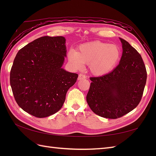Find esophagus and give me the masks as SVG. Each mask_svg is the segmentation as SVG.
<instances>
[{"mask_svg":"<svg viewBox=\"0 0 156 156\" xmlns=\"http://www.w3.org/2000/svg\"><path fill=\"white\" fill-rule=\"evenodd\" d=\"M87 78V76H86L85 75L82 74H80L78 76V80H82V79H85Z\"/></svg>","mask_w":156,"mask_h":156,"instance_id":"34e87169","label":"esophagus"}]
</instances>
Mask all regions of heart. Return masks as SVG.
Here are the masks:
<instances>
[{
  "mask_svg": "<svg viewBox=\"0 0 156 156\" xmlns=\"http://www.w3.org/2000/svg\"><path fill=\"white\" fill-rule=\"evenodd\" d=\"M121 50L117 45L100 41L86 43L79 46L78 52L71 50L68 58L76 67L88 64L92 74L102 76L108 74L117 65L121 58Z\"/></svg>",
  "mask_w": 156,
  "mask_h": 156,
  "instance_id": "heart-1",
  "label": "heart"
}]
</instances>
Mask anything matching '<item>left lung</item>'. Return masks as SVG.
<instances>
[{
	"label": "left lung",
	"instance_id": "1",
	"mask_svg": "<svg viewBox=\"0 0 156 156\" xmlns=\"http://www.w3.org/2000/svg\"><path fill=\"white\" fill-rule=\"evenodd\" d=\"M122 54L120 63L112 72L92 81L87 101L95 114L118 119L133 111L140 103L147 80V71L141 55L120 38Z\"/></svg>",
	"mask_w": 156,
	"mask_h": 156
}]
</instances>
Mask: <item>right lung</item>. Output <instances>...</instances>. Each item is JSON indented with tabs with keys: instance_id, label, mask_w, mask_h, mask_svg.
<instances>
[{
	"instance_id": "add662e5",
	"label": "right lung",
	"mask_w": 156,
	"mask_h": 156,
	"mask_svg": "<svg viewBox=\"0 0 156 156\" xmlns=\"http://www.w3.org/2000/svg\"><path fill=\"white\" fill-rule=\"evenodd\" d=\"M66 39L39 37L16 54L10 72V84L16 103L37 118L60 110L68 89L78 75L62 68L66 56Z\"/></svg>"
}]
</instances>
